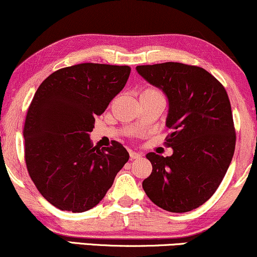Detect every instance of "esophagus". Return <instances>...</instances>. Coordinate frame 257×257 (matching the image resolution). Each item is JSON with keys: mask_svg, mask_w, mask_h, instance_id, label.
<instances>
[{"mask_svg": "<svg viewBox=\"0 0 257 257\" xmlns=\"http://www.w3.org/2000/svg\"><path fill=\"white\" fill-rule=\"evenodd\" d=\"M129 156H131V159H138L141 157L140 153L135 152V151H129Z\"/></svg>", "mask_w": 257, "mask_h": 257, "instance_id": "1", "label": "esophagus"}]
</instances>
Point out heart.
I'll use <instances>...</instances> for the list:
<instances>
[{"mask_svg":"<svg viewBox=\"0 0 257 257\" xmlns=\"http://www.w3.org/2000/svg\"><path fill=\"white\" fill-rule=\"evenodd\" d=\"M145 91H157V90H155V89H146ZM145 91H144V93H145Z\"/></svg>","mask_w":257,"mask_h":257,"instance_id":"heart-1","label":"heart"}]
</instances>
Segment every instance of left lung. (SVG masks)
<instances>
[{
	"mask_svg": "<svg viewBox=\"0 0 257 257\" xmlns=\"http://www.w3.org/2000/svg\"><path fill=\"white\" fill-rule=\"evenodd\" d=\"M169 101V157L150 152L152 173L143 181L147 197L170 213L198 208L217 190L231 164L235 131L223 85L202 67L181 63L137 66Z\"/></svg>",
	"mask_w": 257,
	"mask_h": 257,
	"instance_id": "1",
	"label": "left lung"
}]
</instances>
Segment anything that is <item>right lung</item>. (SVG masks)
Instances as JSON below:
<instances>
[{
  "instance_id": "add662e5",
  "label": "right lung",
  "mask_w": 257,
  "mask_h": 257,
  "mask_svg": "<svg viewBox=\"0 0 257 257\" xmlns=\"http://www.w3.org/2000/svg\"><path fill=\"white\" fill-rule=\"evenodd\" d=\"M131 67L84 63L41 83L26 113L25 162L40 193L60 210L83 213L99 204L128 162L117 141L93 146L95 117L124 88Z\"/></svg>"
}]
</instances>
